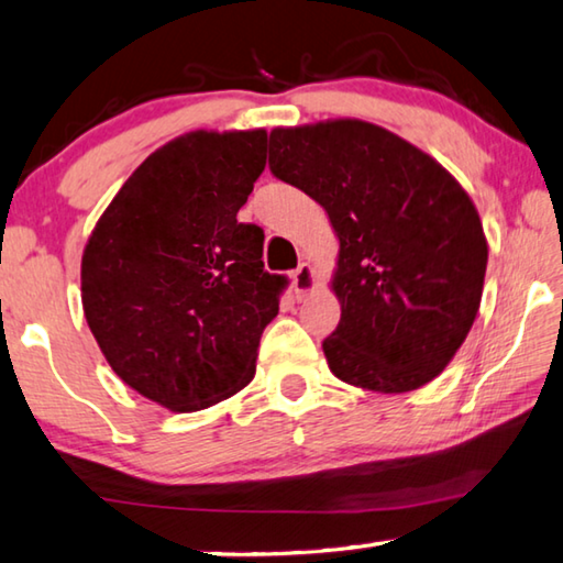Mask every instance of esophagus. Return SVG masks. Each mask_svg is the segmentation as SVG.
I'll use <instances>...</instances> for the list:
<instances>
[{
	"label": "esophagus",
	"instance_id": "1",
	"mask_svg": "<svg viewBox=\"0 0 563 563\" xmlns=\"http://www.w3.org/2000/svg\"><path fill=\"white\" fill-rule=\"evenodd\" d=\"M312 288H316V273L308 263H302L298 271L292 273V290H295V298H305Z\"/></svg>",
	"mask_w": 563,
	"mask_h": 563
}]
</instances>
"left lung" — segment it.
Listing matches in <instances>:
<instances>
[{
  "label": "left lung",
  "instance_id": "1",
  "mask_svg": "<svg viewBox=\"0 0 563 563\" xmlns=\"http://www.w3.org/2000/svg\"><path fill=\"white\" fill-rule=\"evenodd\" d=\"M271 170L325 208L340 238L332 375L409 393L442 373L476 318L487 238L466 190L424 151L357 119L271 131Z\"/></svg>",
  "mask_w": 563,
  "mask_h": 563
}]
</instances>
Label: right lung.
Returning <instances> with one entry per match:
<instances>
[{
	"instance_id": "1",
	"label": "right lung",
	"mask_w": 563,
	"mask_h": 563,
	"mask_svg": "<svg viewBox=\"0 0 563 563\" xmlns=\"http://www.w3.org/2000/svg\"><path fill=\"white\" fill-rule=\"evenodd\" d=\"M268 133L194 131L151 154L84 247V316L123 383L174 412L235 395L255 375L285 275L263 231L238 221Z\"/></svg>"
}]
</instances>
